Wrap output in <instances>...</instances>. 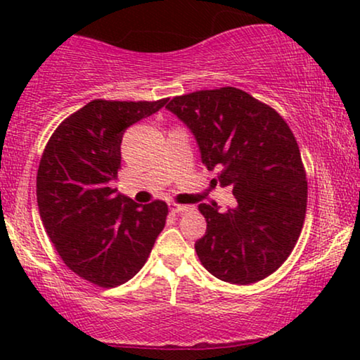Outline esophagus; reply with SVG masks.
<instances>
[{
	"instance_id": "34e87169",
	"label": "esophagus",
	"mask_w": 360,
	"mask_h": 360,
	"mask_svg": "<svg viewBox=\"0 0 360 360\" xmlns=\"http://www.w3.org/2000/svg\"><path fill=\"white\" fill-rule=\"evenodd\" d=\"M169 208H170L172 213H185V211H188V206L174 203V201H172V203H169Z\"/></svg>"
}]
</instances>
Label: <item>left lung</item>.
Returning a JSON list of instances; mask_svg holds the SVG:
<instances>
[{"mask_svg":"<svg viewBox=\"0 0 360 360\" xmlns=\"http://www.w3.org/2000/svg\"><path fill=\"white\" fill-rule=\"evenodd\" d=\"M167 110L195 136L201 162L233 188L236 203H201L206 234L195 250L216 278L249 285L269 277L292 252L307 213L308 184L287 122L239 88L201 90L169 100Z\"/></svg>","mask_w":360,"mask_h":360,"instance_id":"1","label":"left lung"}]
</instances>
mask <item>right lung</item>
<instances>
[{
    "label": "right lung",
    "mask_w": 360,
    "mask_h": 360,
    "mask_svg": "<svg viewBox=\"0 0 360 360\" xmlns=\"http://www.w3.org/2000/svg\"><path fill=\"white\" fill-rule=\"evenodd\" d=\"M159 101L93 100L49 139L37 170V206L58 255L98 287L131 280L164 229V201L137 205L112 188L122 134L165 106Z\"/></svg>",
    "instance_id": "1"
}]
</instances>
